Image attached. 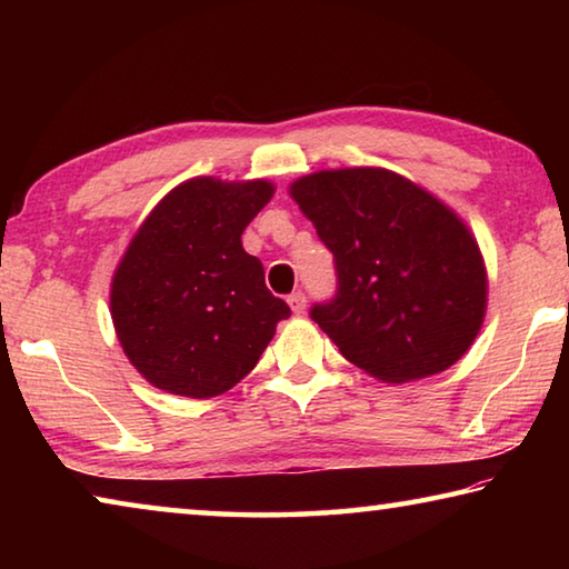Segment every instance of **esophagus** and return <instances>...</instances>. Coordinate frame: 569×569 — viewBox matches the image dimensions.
<instances>
[{"mask_svg":"<svg viewBox=\"0 0 569 569\" xmlns=\"http://www.w3.org/2000/svg\"><path fill=\"white\" fill-rule=\"evenodd\" d=\"M288 306H291V311H293L296 316H301V313L306 311V296H303L301 291L291 293V296H288Z\"/></svg>","mask_w":569,"mask_h":569,"instance_id":"obj_1","label":"esophagus"}]
</instances>
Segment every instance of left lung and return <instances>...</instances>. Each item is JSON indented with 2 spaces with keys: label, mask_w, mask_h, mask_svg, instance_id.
Returning <instances> with one entry per match:
<instances>
[{
  "label": "left lung",
  "mask_w": 569,
  "mask_h": 569,
  "mask_svg": "<svg viewBox=\"0 0 569 569\" xmlns=\"http://www.w3.org/2000/svg\"><path fill=\"white\" fill-rule=\"evenodd\" d=\"M291 198L333 253L339 291L311 319L383 383L435 377L475 343L487 268L465 220L387 168L319 170Z\"/></svg>",
  "instance_id": "1"
}]
</instances>
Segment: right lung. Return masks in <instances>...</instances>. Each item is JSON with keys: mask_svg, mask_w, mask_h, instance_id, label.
I'll return each mask as SVG.
<instances>
[{"mask_svg": "<svg viewBox=\"0 0 569 569\" xmlns=\"http://www.w3.org/2000/svg\"><path fill=\"white\" fill-rule=\"evenodd\" d=\"M273 190L268 180L190 178L132 236L110 283V316L124 356L156 389L226 393L291 316L240 243Z\"/></svg>", "mask_w": 569, "mask_h": 569, "instance_id": "right-lung-1", "label": "right lung"}]
</instances>
